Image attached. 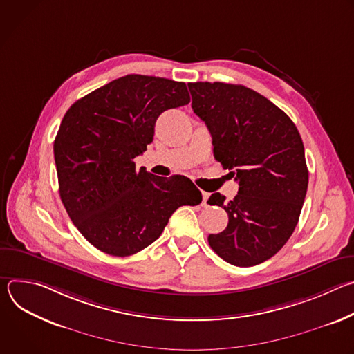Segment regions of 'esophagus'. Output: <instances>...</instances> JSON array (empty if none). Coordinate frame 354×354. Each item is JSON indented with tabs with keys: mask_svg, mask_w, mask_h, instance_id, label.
<instances>
[{
	"mask_svg": "<svg viewBox=\"0 0 354 354\" xmlns=\"http://www.w3.org/2000/svg\"><path fill=\"white\" fill-rule=\"evenodd\" d=\"M207 200H209V193L203 192V201H201V205H203V206H207Z\"/></svg>",
	"mask_w": 354,
	"mask_h": 354,
	"instance_id": "esophagus-1",
	"label": "esophagus"
}]
</instances>
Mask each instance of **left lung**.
<instances>
[{"label": "left lung", "mask_w": 354, "mask_h": 354, "mask_svg": "<svg viewBox=\"0 0 354 354\" xmlns=\"http://www.w3.org/2000/svg\"><path fill=\"white\" fill-rule=\"evenodd\" d=\"M193 112L213 138L214 158L239 185L238 194L213 193L228 225L209 243L225 262L249 268L283 248L304 205L308 169L304 144L292 120L268 97L243 85L190 82Z\"/></svg>", "instance_id": "obj_1"}]
</instances>
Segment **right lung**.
I'll return each mask as SVG.
<instances>
[{"label": "right lung", "instance_id": "add662e5", "mask_svg": "<svg viewBox=\"0 0 354 354\" xmlns=\"http://www.w3.org/2000/svg\"><path fill=\"white\" fill-rule=\"evenodd\" d=\"M189 102L185 82L130 74L78 99L64 115L53 147L60 197L99 250L134 255L160 238L178 207L201 201L186 176L136 171L133 161L153 142L158 116Z\"/></svg>", "mask_w": 354, "mask_h": 354}]
</instances>
